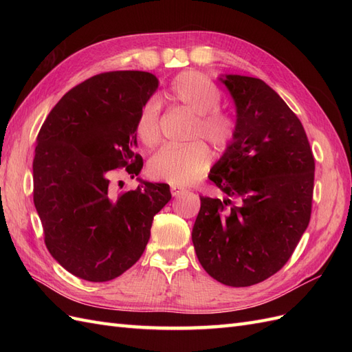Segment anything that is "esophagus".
Returning <instances> with one entry per match:
<instances>
[{"label": "esophagus", "mask_w": 352, "mask_h": 352, "mask_svg": "<svg viewBox=\"0 0 352 352\" xmlns=\"http://www.w3.org/2000/svg\"><path fill=\"white\" fill-rule=\"evenodd\" d=\"M170 192H172L173 197H180L182 194H185V189L179 188V186H172L170 188Z\"/></svg>", "instance_id": "obj_1"}]
</instances>
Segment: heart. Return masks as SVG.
I'll return each instance as SVG.
<instances>
[{
    "label": "heart",
    "instance_id": "b5f03b06",
    "mask_svg": "<svg viewBox=\"0 0 352 352\" xmlns=\"http://www.w3.org/2000/svg\"><path fill=\"white\" fill-rule=\"evenodd\" d=\"M167 98L195 114V122L188 135L186 145H168L160 150L148 164L153 179L162 182L186 186L207 172L210 153L207 146L197 141H207L214 150L225 151L233 144L238 132L235 117L220 110L223 92L206 74L188 70L177 74L167 88ZM160 104L155 98L148 100L138 113L135 133L145 146H155L162 140Z\"/></svg>",
    "mask_w": 352,
    "mask_h": 352
}]
</instances>
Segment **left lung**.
Segmentation results:
<instances>
[{
    "mask_svg": "<svg viewBox=\"0 0 352 352\" xmlns=\"http://www.w3.org/2000/svg\"><path fill=\"white\" fill-rule=\"evenodd\" d=\"M223 82L238 132L210 180L229 198L201 197L192 242L212 279L241 287L291 258L310 223L316 164L302 123L269 85L239 74Z\"/></svg>",
    "mask_w": 352,
    "mask_h": 352,
    "instance_id": "obj_1",
    "label": "left lung"
}]
</instances>
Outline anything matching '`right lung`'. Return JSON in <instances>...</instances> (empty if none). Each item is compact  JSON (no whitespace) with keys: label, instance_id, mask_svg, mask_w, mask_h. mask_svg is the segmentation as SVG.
Wrapping results in <instances>:
<instances>
[{"label":"right lung","instance_id":"add662e5","mask_svg":"<svg viewBox=\"0 0 352 352\" xmlns=\"http://www.w3.org/2000/svg\"><path fill=\"white\" fill-rule=\"evenodd\" d=\"M157 87L148 72L95 74L56 104L38 133L34 202L44 242L80 279L107 282L131 269L154 216L172 198L166 184L120 192L111 184L120 170L131 177L141 172L135 122Z\"/></svg>","mask_w":352,"mask_h":352}]
</instances>
